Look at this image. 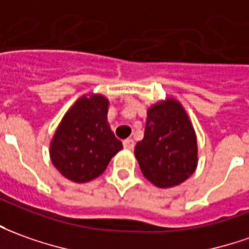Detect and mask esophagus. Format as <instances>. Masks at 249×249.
I'll return each instance as SVG.
<instances>
[{
    "label": "esophagus",
    "instance_id": "1",
    "mask_svg": "<svg viewBox=\"0 0 249 249\" xmlns=\"http://www.w3.org/2000/svg\"><path fill=\"white\" fill-rule=\"evenodd\" d=\"M123 146H124V149H127V150H133L134 149V141L133 140H124L123 141Z\"/></svg>",
    "mask_w": 249,
    "mask_h": 249
}]
</instances>
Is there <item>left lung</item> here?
I'll use <instances>...</instances> for the list:
<instances>
[{
  "mask_svg": "<svg viewBox=\"0 0 249 249\" xmlns=\"http://www.w3.org/2000/svg\"><path fill=\"white\" fill-rule=\"evenodd\" d=\"M142 174L160 188L179 186L198 165L196 135L186 109L168 97L147 109L143 140L135 145Z\"/></svg>",
  "mask_w": 249,
  "mask_h": 249,
  "instance_id": "obj_1",
  "label": "left lung"
}]
</instances>
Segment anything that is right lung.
Masks as SVG:
<instances>
[{"label":"right lung","instance_id":"obj_1","mask_svg":"<svg viewBox=\"0 0 249 249\" xmlns=\"http://www.w3.org/2000/svg\"><path fill=\"white\" fill-rule=\"evenodd\" d=\"M108 106L103 95H85L62 118L50 143V157L66 179L87 183L99 178L123 149L108 124Z\"/></svg>","mask_w":249,"mask_h":249}]
</instances>
